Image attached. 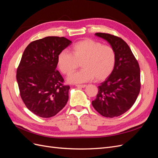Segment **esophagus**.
Masks as SVG:
<instances>
[{
	"label": "esophagus",
	"instance_id": "34e87169",
	"mask_svg": "<svg viewBox=\"0 0 158 158\" xmlns=\"http://www.w3.org/2000/svg\"><path fill=\"white\" fill-rule=\"evenodd\" d=\"M87 86V85H85V84H78V85H76V87H78V88H85Z\"/></svg>",
	"mask_w": 158,
	"mask_h": 158
}]
</instances>
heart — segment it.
Here are the masks:
<instances>
[{"instance_id": "1", "label": "heart", "mask_w": 158, "mask_h": 158, "mask_svg": "<svg viewBox=\"0 0 158 158\" xmlns=\"http://www.w3.org/2000/svg\"><path fill=\"white\" fill-rule=\"evenodd\" d=\"M116 60V52L111 46L85 39L72 46L70 52L61 51L57 56V66L62 73L69 75L82 64V70L67 78L70 83L81 84L95 78L98 81L106 80L112 74Z\"/></svg>"}]
</instances>
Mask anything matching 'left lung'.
Wrapping results in <instances>:
<instances>
[{"mask_svg": "<svg viewBox=\"0 0 158 158\" xmlns=\"http://www.w3.org/2000/svg\"><path fill=\"white\" fill-rule=\"evenodd\" d=\"M95 35L111 45L115 51L117 60L112 74L98 86L92 106L103 117L120 116L131 109L140 93L139 64L130 47L121 38L105 33Z\"/></svg>", "mask_w": 158, "mask_h": 158, "instance_id": "obj_1", "label": "left lung"}]
</instances>
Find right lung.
<instances>
[{"label":"right lung","instance_id":"add662e5","mask_svg":"<svg viewBox=\"0 0 158 158\" xmlns=\"http://www.w3.org/2000/svg\"><path fill=\"white\" fill-rule=\"evenodd\" d=\"M72 44L64 37L32 41L23 51L16 72L20 96L27 108L43 118L55 116L69 100V85L57 70V56Z\"/></svg>","mask_w":158,"mask_h":158}]
</instances>
